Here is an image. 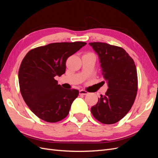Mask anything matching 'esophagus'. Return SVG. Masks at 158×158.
Segmentation results:
<instances>
[{
	"mask_svg": "<svg viewBox=\"0 0 158 158\" xmlns=\"http://www.w3.org/2000/svg\"><path fill=\"white\" fill-rule=\"evenodd\" d=\"M88 94V92H86V91L84 90V89H80V90L79 91V94H80V95H87Z\"/></svg>",
	"mask_w": 158,
	"mask_h": 158,
	"instance_id": "34e87169",
	"label": "esophagus"
}]
</instances>
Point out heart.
<instances>
[{
  "label": "heart",
  "mask_w": 158,
  "mask_h": 158,
  "mask_svg": "<svg viewBox=\"0 0 158 158\" xmlns=\"http://www.w3.org/2000/svg\"><path fill=\"white\" fill-rule=\"evenodd\" d=\"M88 54H91V55H93V54H92V53H88Z\"/></svg>",
  "instance_id": "b5f03b06"
}]
</instances>
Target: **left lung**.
I'll use <instances>...</instances> for the list:
<instances>
[{"instance_id":"obj_1","label":"left lung","mask_w":158,"mask_h":158,"mask_svg":"<svg viewBox=\"0 0 158 158\" xmlns=\"http://www.w3.org/2000/svg\"><path fill=\"white\" fill-rule=\"evenodd\" d=\"M89 45L99 56L102 73L108 89L91 108L100 123L111 125L119 121L130 111L138 89L136 68L133 59L121 47L106 43Z\"/></svg>"}]
</instances>
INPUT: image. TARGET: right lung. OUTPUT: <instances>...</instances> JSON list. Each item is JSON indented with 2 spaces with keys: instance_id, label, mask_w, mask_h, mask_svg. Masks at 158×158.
<instances>
[{
  "instance_id": "add662e5",
  "label": "right lung",
  "mask_w": 158,
  "mask_h": 158,
  "mask_svg": "<svg viewBox=\"0 0 158 158\" xmlns=\"http://www.w3.org/2000/svg\"><path fill=\"white\" fill-rule=\"evenodd\" d=\"M85 45L81 41L50 44L30 51L22 60L18 72L20 92L42 120L55 123L68 115L79 92L62 88L54 77L65 73L66 60Z\"/></svg>"
}]
</instances>
